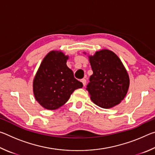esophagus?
<instances>
[{"mask_svg":"<svg viewBox=\"0 0 155 155\" xmlns=\"http://www.w3.org/2000/svg\"><path fill=\"white\" fill-rule=\"evenodd\" d=\"M81 81L82 82L83 86H85V85H86V79H85V78H83V79L81 80Z\"/></svg>","mask_w":155,"mask_h":155,"instance_id":"1","label":"esophagus"}]
</instances>
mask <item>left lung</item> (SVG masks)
<instances>
[{
	"label": "left lung",
	"mask_w": 155,
	"mask_h": 155,
	"mask_svg": "<svg viewBox=\"0 0 155 155\" xmlns=\"http://www.w3.org/2000/svg\"><path fill=\"white\" fill-rule=\"evenodd\" d=\"M90 63L93 74L86 90L91 101L104 109L118 104L129 87L128 74L119 57L109 50H102L90 57Z\"/></svg>",
	"instance_id": "8db88e82"
}]
</instances>
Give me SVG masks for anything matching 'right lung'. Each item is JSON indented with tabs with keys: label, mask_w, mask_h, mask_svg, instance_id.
I'll return each mask as SVG.
<instances>
[{
	"label": "right lung",
	"mask_w": 155,
	"mask_h": 155,
	"mask_svg": "<svg viewBox=\"0 0 155 155\" xmlns=\"http://www.w3.org/2000/svg\"><path fill=\"white\" fill-rule=\"evenodd\" d=\"M68 57L51 51L44 57L33 81L35 99L46 109L54 110L66 103L73 91L83 87L66 65Z\"/></svg>",
	"instance_id": "obj_1"
}]
</instances>
